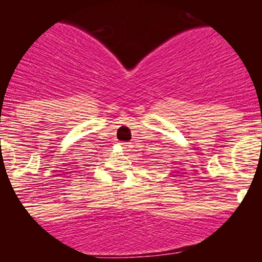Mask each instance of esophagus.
Here are the masks:
<instances>
[{"mask_svg":"<svg viewBox=\"0 0 262 262\" xmlns=\"http://www.w3.org/2000/svg\"><path fill=\"white\" fill-rule=\"evenodd\" d=\"M120 144H122V145H124V147H126V143H120Z\"/></svg>","mask_w":262,"mask_h":262,"instance_id":"1","label":"esophagus"}]
</instances>
